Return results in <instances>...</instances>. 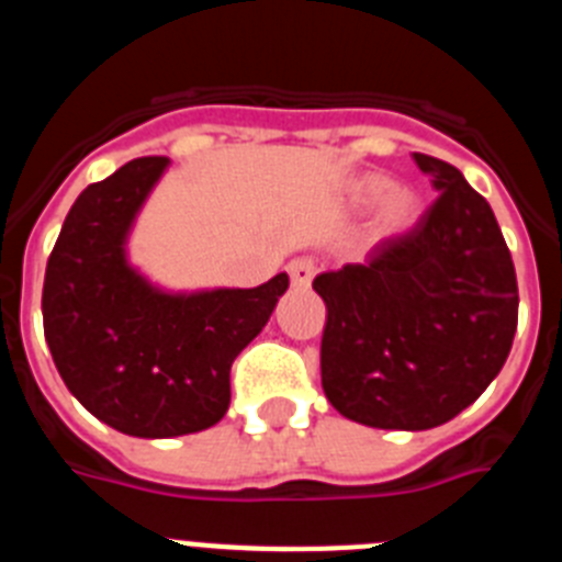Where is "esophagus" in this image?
Wrapping results in <instances>:
<instances>
[{
	"instance_id": "1",
	"label": "esophagus",
	"mask_w": 562,
	"mask_h": 562,
	"mask_svg": "<svg viewBox=\"0 0 562 562\" xmlns=\"http://www.w3.org/2000/svg\"><path fill=\"white\" fill-rule=\"evenodd\" d=\"M286 272H290L292 284L295 286H310V281L317 272V261L312 256H297L286 265Z\"/></svg>"
}]
</instances>
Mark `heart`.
<instances>
[{"label":"heart","mask_w":562,"mask_h":562,"mask_svg":"<svg viewBox=\"0 0 562 562\" xmlns=\"http://www.w3.org/2000/svg\"><path fill=\"white\" fill-rule=\"evenodd\" d=\"M389 191V180L385 177H369V180L362 182V193L369 196V200H376L382 193ZM416 213V200L411 191H391L382 202L380 211V225L385 231H402V227H408L411 220H414Z\"/></svg>","instance_id":"b5f03b06"}]
</instances>
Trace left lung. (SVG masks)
<instances>
[{"label":"left lung","mask_w":562,"mask_h":562,"mask_svg":"<svg viewBox=\"0 0 562 562\" xmlns=\"http://www.w3.org/2000/svg\"><path fill=\"white\" fill-rule=\"evenodd\" d=\"M439 196L362 265L321 272V382L346 419L428 430L473 405L504 369L518 329V278L490 202L428 154Z\"/></svg>","instance_id":"8db88e82"}]
</instances>
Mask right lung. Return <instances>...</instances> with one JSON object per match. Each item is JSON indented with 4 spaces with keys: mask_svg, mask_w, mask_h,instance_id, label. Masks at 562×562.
I'll return each instance as SVG.
<instances>
[{
    "mask_svg": "<svg viewBox=\"0 0 562 562\" xmlns=\"http://www.w3.org/2000/svg\"><path fill=\"white\" fill-rule=\"evenodd\" d=\"M168 157L83 188L47 258L44 337L69 394L140 439L205 430L227 414L231 366L265 329L286 272L252 290L168 295L126 265V233Z\"/></svg>",
    "mask_w": 562,
    "mask_h": 562,
    "instance_id": "obj_1",
    "label": "right lung"
}]
</instances>
